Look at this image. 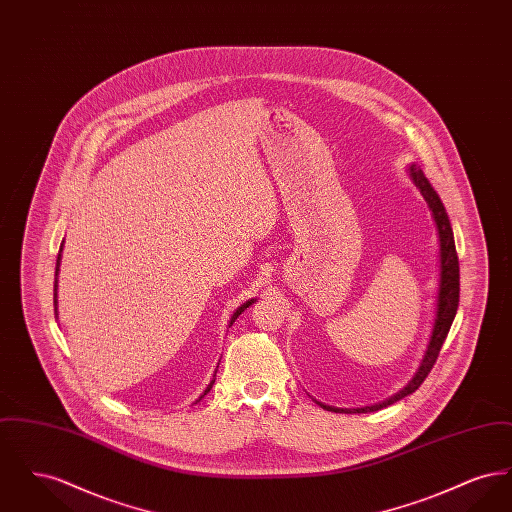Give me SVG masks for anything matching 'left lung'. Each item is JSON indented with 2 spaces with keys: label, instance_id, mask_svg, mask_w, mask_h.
<instances>
[{
  "label": "left lung",
  "instance_id": "1",
  "mask_svg": "<svg viewBox=\"0 0 512 512\" xmlns=\"http://www.w3.org/2000/svg\"><path fill=\"white\" fill-rule=\"evenodd\" d=\"M407 174L413 180L416 190L422 194L424 201L428 203L430 211H432V219L436 222V230H438L439 238V280H438V297H436V317H434V326H432V334L430 341L426 345V351L422 355V361L416 368L411 382L397 391L395 395L388 397L386 401L368 405V407H357V409H338L326 403H320L315 399L322 409L326 411H334V413H374L380 411L388 405H393L395 401L411 395L413 391L420 388V384L426 380V376L430 374L432 366L438 359L439 349L443 345V341L449 334V328L457 315V307H459V257H457V249H455V238H453V228L447 217V211L439 199L438 192L432 188L430 180L424 176V172L420 171L418 165H409Z\"/></svg>",
  "mask_w": 512,
  "mask_h": 512
}]
</instances>
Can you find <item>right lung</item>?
I'll list each match as a JSON object with an SVG mask.
<instances>
[{"mask_svg": "<svg viewBox=\"0 0 512 512\" xmlns=\"http://www.w3.org/2000/svg\"><path fill=\"white\" fill-rule=\"evenodd\" d=\"M61 251H63V244H61V249H59V255H57V265H55V284H53V305H55V317H57V276H59V265H61ZM253 301H255V299H249V301H245L242 307H238V309H236V313H234L232 318H230V324H228V328H230V326L236 322V318L240 317V315L244 313L245 309H247V307H249ZM217 368H219V366H217ZM215 376H217V370H215V374H213V380L209 382V386H207L205 391L199 395V399H203V397H205V395L211 391L213 384H215ZM199 399H197V401H199ZM197 401H195V403H197Z\"/></svg>", "mask_w": 512, "mask_h": 512, "instance_id": "right-lung-1", "label": "right lung"}]
</instances>
